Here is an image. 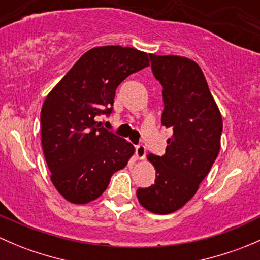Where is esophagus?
Wrapping results in <instances>:
<instances>
[{
  "label": "esophagus",
  "instance_id": "esophagus-1",
  "mask_svg": "<svg viewBox=\"0 0 260 260\" xmlns=\"http://www.w3.org/2000/svg\"><path fill=\"white\" fill-rule=\"evenodd\" d=\"M136 156H137V158L140 159H143L146 157V147L143 145H138L136 147Z\"/></svg>",
  "mask_w": 260,
  "mask_h": 260
}]
</instances>
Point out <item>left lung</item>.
Here are the masks:
<instances>
[{
  "instance_id": "obj_1",
  "label": "left lung",
  "mask_w": 260,
  "mask_h": 260,
  "mask_svg": "<svg viewBox=\"0 0 260 260\" xmlns=\"http://www.w3.org/2000/svg\"><path fill=\"white\" fill-rule=\"evenodd\" d=\"M154 78L161 83L164 112L161 123L174 135L166 153H149L156 180L138 188L141 205L154 214H171L198 191L220 151L222 119L198 64L176 55H149Z\"/></svg>"
}]
</instances>
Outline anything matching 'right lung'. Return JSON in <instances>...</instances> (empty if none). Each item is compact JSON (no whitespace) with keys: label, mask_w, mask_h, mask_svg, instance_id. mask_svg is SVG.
Masks as SVG:
<instances>
[{"label":"right lung","mask_w":260,"mask_h":260,"mask_svg":"<svg viewBox=\"0 0 260 260\" xmlns=\"http://www.w3.org/2000/svg\"><path fill=\"white\" fill-rule=\"evenodd\" d=\"M146 52L122 46L86 51L55 85L41 108V143L56 190L73 204L98 199L135 147L95 117L113 111L115 89L148 67Z\"/></svg>","instance_id":"obj_1"}]
</instances>
